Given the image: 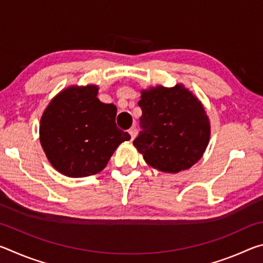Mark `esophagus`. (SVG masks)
Instances as JSON below:
<instances>
[{
	"label": "esophagus",
	"mask_w": 263,
	"mask_h": 263,
	"mask_svg": "<svg viewBox=\"0 0 263 263\" xmlns=\"http://www.w3.org/2000/svg\"><path fill=\"white\" fill-rule=\"evenodd\" d=\"M128 133H130V136H131V140H133L136 138V128H130V130H128Z\"/></svg>",
	"instance_id": "1"
}]
</instances>
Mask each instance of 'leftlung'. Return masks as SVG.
<instances>
[{
    "mask_svg": "<svg viewBox=\"0 0 263 263\" xmlns=\"http://www.w3.org/2000/svg\"><path fill=\"white\" fill-rule=\"evenodd\" d=\"M139 132L133 145L149 166L164 173L188 169L202 158L210 122L201 101L183 84L141 90Z\"/></svg>",
    "mask_w": 263,
    "mask_h": 263,
    "instance_id": "1",
    "label": "left lung"
}]
</instances>
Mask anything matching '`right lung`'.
Returning a JSON list of instances; mask_svg holds the SVG:
<instances>
[{"label":"right lung","mask_w":263,"mask_h":263,"mask_svg":"<svg viewBox=\"0 0 263 263\" xmlns=\"http://www.w3.org/2000/svg\"><path fill=\"white\" fill-rule=\"evenodd\" d=\"M97 92L99 87L94 84L66 88L42 116V147L52 166L66 176L97 174L116 148L131 139L116 125V105L102 103Z\"/></svg>","instance_id":"right-lung-1"}]
</instances>
